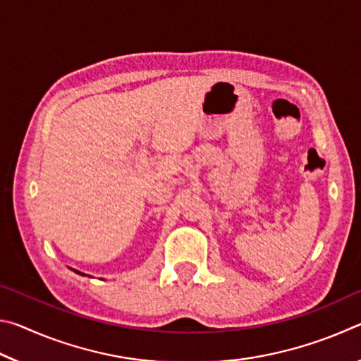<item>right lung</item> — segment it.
<instances>
[{"mask_svg": "<svg viewBox=\"0 0 361 361\" xmlns=\"http://www.w3.org/2000/svg\"><path fill=\"white\" fill-rule=\"evenodd\" d=\"M73 271H75V269H73ZM76 274H79V276H85V274H82V272H79V271H75Z\"/></svg>", "mask_w": 361, "mask_h": 361, "instance_id": "add662e5", "label": "right lung"}]
</instances>
